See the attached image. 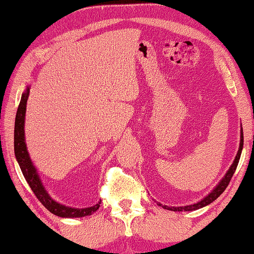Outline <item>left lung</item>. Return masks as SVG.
<instances>
[{
  "mask_svg": "<svg viewBox=\"0 0 254 254\" xmlns=\"http://www.w3.org/2000/svg\"><path fill=\"white\" fill-rule=\"evenodd\" d=\"M243 142H244V138H243V128L241 127V140H240V148H238L237 151V155L235 157V160H234L232 166H230L228 171L225 175V177L222 178V179L219 181V184L217 186L214 187L213 190H212L209 195H206L205 197L203 199H200L199 202L197 203H194V204H190V205H186V206H168V205H162L161 203H158V205L164 207L166 210H170V211H195V210H198L200 207H204L206 205H209L211 204L213 200L217 199L219 196H220L222 192L225 191V189L228 186L230 179H232V177L234 176V173H235V170L238 165V162H240V158H241V154H242V149H243Z\"/></svg>",
  "mask_w": 254,
  "mask_h": 254,
  "instance_id": "1",
  "label": "left lung"
}]
</instances>
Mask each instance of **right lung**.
<instances>
[{
  "label": "right lung",
  "instance_id": "right-lung-1",
  "mask_svg": "<svg viewBox=\"0 0 254 254\" xmlns=\"http://www.w3.org/2000/svg\"><path fill=\"white\" fill-rule=\"evenodd\" d=\"M29 97V85L26 86V90L21 94L20 104H19L16 122H14V155L16 160L20 166L22 175H24L26 181H27L29 187L32 188L34 194L41 203L47 207V209L58 217L62 218H82L85 215H91L94 213L100 206V202L94 204L93 206L89 207H71L64 205L55 200L49 195L47 189L41 180L37 172V169L30 160L29 153L27 150V145H26L25 139V116H26V106H27V100Z\"/></svg>",
  "mask_w": 254,
  "mask_h": 254
}]
</instances>
